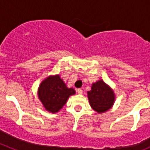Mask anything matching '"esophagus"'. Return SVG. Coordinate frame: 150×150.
Returning a JSON list of instances; mask_svg holds the SVG:
<instances>
[{
    "label": "esophagus",
    "mask_w": 150,
    "mask_h": 150,
    "mask_svg": "<svg viewBox=\"0 0 150 150\" xmlns=\"http://www.w3.org/2000/svg\"><path fill=\"white\" fill-rule=\"evenodd\" d=\"M77 92H78V94H83V90L81 88L77 89Z\"/></svg>",
    "instance_id": "34e87169"
}]
</instances>
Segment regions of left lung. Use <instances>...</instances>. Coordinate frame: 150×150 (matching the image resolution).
Listing matches in <instances>:
<instances>
[{"mask_svg": "<svg viewBox=\"0 0 150 150\" xmlns=\"http://www.w3.org/2000/svg\"><path fill=\"white\" fill-rule=\"evenodd\" d=\"M87 95L91 108L99 114L111 109L115 100L112 88L102 79L92 83Z\"/></svg>", "mask_w": 150, "mask_h": 150, "instance_id": "obj_1", "label": "left lung"}]
</instances>
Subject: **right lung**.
Wrapping results in <instances>:
<instances>
[{"instance_id":"right-lung-1","label":"right lung","mask_w":150,"mask_h":150,"mask_svg":"<svg viewBox=\"0 0 150 150\" xmlns=\"http://www.w3.org/2000/svg\"><path fill=\"white\" fill-rule=\"evenodd\" d=\"M75 93V89L68 88L59 75L48 76L40 83L38 89V96L43 107L51 113L58 112L69 96Z\"/></svg>"}]
</instances>
